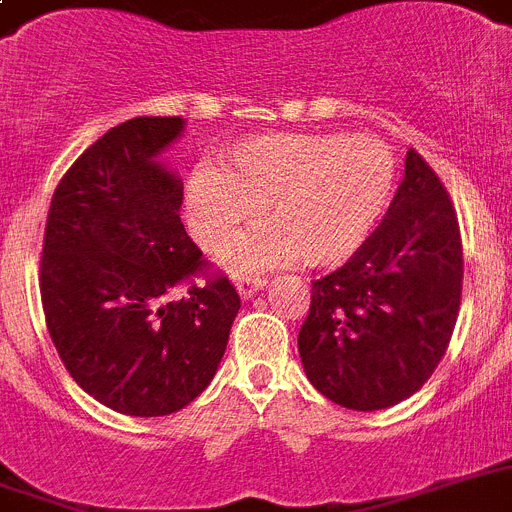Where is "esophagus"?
Instances as JSON below:
<instances>
[{
	"label": "esophagus",
	"mask_w": 512,
	"mask_h": 512,
	"mask_svg": "<svg viewBox=\"0 0 512 512\" xmlns=\"http://www.w3.org/2000/svg\"><path fill=\"white\" fill-rule=\"evenodd\" d=\"M267 285V280L262 275H247V273H239L234 275V288L242 298H252L257 290H262Z\"/></svg>",
	"instance_id": "34e87169"
}]
</instances>
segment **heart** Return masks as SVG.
I'll return each instance as SVG.
<instances>
[{
    "label": "heart",
    "mask_w": 512,
    "mask_h": 512,
    "mask_svg": "<svg viewBox=\"0 0 512 512\" xmlns=\"http://www.w3.org/2000/svg\"><path fill=\"white\" fill-rule=\"evenodd\" d=\"M398 163L375 137L267 135L239 145L222 173H193L186 193L188 224L204 250L219 252L257 219L273 227L242 239L232 265L298 260L334 267L362 250L388 211Z\"/></svg>",
    "instance_id": "heart-1"
}]
</instances>
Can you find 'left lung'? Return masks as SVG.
<instances>
[{"label": "left lung", "instance_id": "left-lung-1", "mask_svg": "<svg viewBox=\"0 0 512 512\" xmlns=\"http://www.w3.org/2000/svg\"><path fill=\"white\" fill-rule=\"evenodd\" d=\"M462 234L434 168L405 155V178L362 250L313 280L298 352L311 385L352 411L411 398L449 347L462 298Z\"/></svg>", "mask_w": 512, "mask_h": 512}]
</instances>
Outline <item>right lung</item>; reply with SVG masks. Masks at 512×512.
I'll return each instance as SVG.
<instances>
[{"label":"right lung","mask_w":512,"mask_h":512,"mask_svg":"<svg viewBox=\"0 0 512 512\" xmlns=\"http://www.w3.org/2000/svg\"><path fill=\"white\" fill-rule=\"evenodd\" d=\"M183 127L181 117L112 127L68 168L45 222L50 339L73 380L124 416H168L199 398L239 311L234 285L209 273L183 229L181 178L158 160Z\"/></svg>","instance_id":"add662e5"}]
</instances>
